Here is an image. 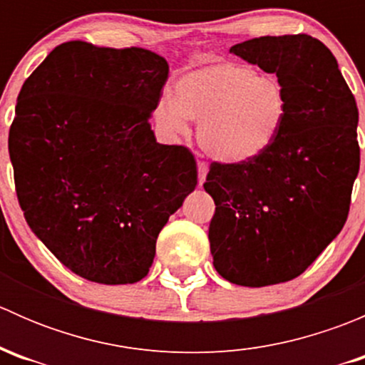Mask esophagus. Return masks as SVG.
<instances>
[{"instance_id": "34e87169", "label": "esophagus", "mask_w": 365, "mask_h": 365, "mask_svg": "<svg viewBox=\"0 0 365 365\" xmlns=\"http://www.w3.org/2000/svg\"><path fill=\"white\" fill-rule=\"evenodd\" d=\"M206 175H208V164L206 162H197V182H200V185L205 183Z\"/></svg>"}]
</instances>
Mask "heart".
I'll return each mask as SVG.
<instances>
[{
  "instance_id": "heart-1",
  "label": "heart",
  "mask_w": 365,
  "mask_h": 365,
  "mask_svg": "<svg viewBox=\"0 0 365 365\" xmlns=\"http://www.w3.org/2000/svg\"><path fill=\"white\" fill-rule=\"evenodd\" d=\"M288 113L277 76L233 61H205L176 79L175 98L164 95L153 118L164 130L185 134L200 121L197 139L212 159L238 164L261 155L281 132Z\"/></svg>"
}]
</instances>
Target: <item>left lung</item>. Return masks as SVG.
Segmentation results:
<instances>
[{"mask_svg": "<svg viewBox=\"0 0 365 365\" xmlns=\"http://www.w3.org/2000/svg\"><path fill=\"white\" fill-rule=\"evenodd\" d=\"M275 73L288 113L261 155L212 162L208 230L213 267L226 281L261 288L307 270L341 233L360 168L359 109L325 43L304 35L259 36L230 49Z\"/></svg>", "mask_w": 365, "mask_h": 365, "instance_id": "1", "label": "left lung"}]
</instances>
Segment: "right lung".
<instances>
[{
	"instance_id": "1",
	"label": "right lung",
	"mask_w": 365,
	"mask_h": 365,
	"mask_svg": "<svg viewBox=\"0 0 365 365\" xmlns=\"http://www.w3.org/2000/svg\"><path fill=\"white\" fill-rule=\"evenodd\" d=\"M168 73L152 51L72 40L17 97L9 152L26 222L91 282L146 277L160 230L197 185L189 148L160 145L150 125Z\"/></svg>"
}]
</instances>
